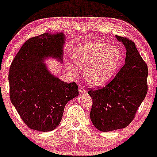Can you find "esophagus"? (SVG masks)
Segmentation results:
<instances>
[{
	"instance_id": "34e87169",
	"label": "esophagus",
	"mask_w": 157,
	"mask_h": 157,
	"mask_svg": "<svg viewBox=\"0 0 157 157\" xmlns=\"http://www.w3.org/2000/svg\"><path fill=\"white\" fill-rule=\"evenodd\" d=\"M78 90H79V93H80V94H85L86 93L85 87H84L83 86H79Z\"/></svg>"
}]
</instances>
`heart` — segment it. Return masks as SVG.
I'll use <instances>...</instances> for the list:
<instances>
[{"label": "heart", "mask_w": 157, "mask_h": 157, "mask_svg": "<svg viewBox=\"0 0 157 157\" xmlns=\"http://www.w3.org/2000/svg\"><path fill=\"white\" fill-rule=\"evenodd\" d=\"M72 60L84 70V77L89 85L100 87L115 74L121 60V52L117 46L103 42H89L79 47ZM67 67L73 75H78L76 67L70 63Z\"/></svg>", "instance_id": "heart-1"}]
</instances>
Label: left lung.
Segmentation results:
<instances>
[{
    "label": "left lung",
    "instance_id": "1",
    "mask_svg": "<svg viewBox=\"0 0 157 157\" xmlns=\"http://www.w3.org/2000/svg\"><path fill=\"white\" fill-rule=\"evenodd\" d=\"M125 46V63L114 78L102 88L89 89L93 100L90 120L102 132L129 125L147 92V66L132 40L117 36Z\"/></svg>",
    "mask_w": 157,
    "mask_h": 157
}]
</instances>
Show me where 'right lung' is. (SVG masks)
Wrapping results in <instances>:
<instances>
[{"label": "right lung", "instance_id": "right-lung-1", "mask_svg": "<svg viewBox=\"0 0 157 157\" xmlns=\"http://www.w3.org/2000/svg\"><path fill=\"white\" fill-rule=\"evenodd\" d=\"M63 32L45 33L27 40L12 62L9 73L13 105L29 128L49 132L60 124L66 104L78 96L75 82L66 83L49 72L45 58L63 59Z\"/></svg>", "mask_w": 157, "mask_h": 157}]
</instances>
